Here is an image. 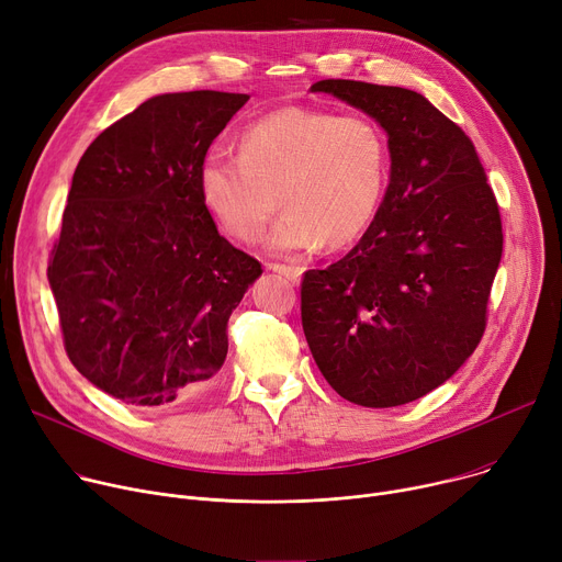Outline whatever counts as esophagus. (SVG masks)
Wrapping results in <instances>:
<instances>
[{
  "label": "esophagus",
  "instance_id": "obj_1",
  "mask_svg": "<svg viewBox=\"0 0 562 562\" xmlns=\"http://www.w3.org/2000/svg\"><path fill=\"white\" fill-rule=\"evenodd\" d=\"M269 271L280 273V276L289 278L291 282H297V280H301V276H303L301 267H291V265H269Z\"/></svg>",
  "mask_w": 562,
  "mask_h": 562
}]
</instances>
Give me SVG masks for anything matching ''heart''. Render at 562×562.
Masks as SVG:
<instances>
[{"instance_id":"heart-1","label":"heart","mask_w":562,"mask_h":562,"mask_svg":"<svg viewBox=\"0 0 562 562\" xmlns=\"http://www.w3.org/2000/svg\"><path fill=\"white\" fill-rule=\"evenodd\" d=\"M384 184L380 126L316 108L276 110L241 133L239 156L212 146L199 165L205 210L241 244L257 241L280 203L286 207L269 241L278 255L355 241L375 216Z\"/></svg>"}]
</instances>
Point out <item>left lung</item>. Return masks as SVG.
Returning a JSON list of instances; mask_svg holds the SVG:
<instances>
[{"instance_id":"left-lung-1","label":"left lung","mask_w":562,"mask_h":562,"mask_svg":"<svg viewBox=\"0 0 562 562\" xmlns=\"http://www.w3.org/2000/svg\"><path fill=\"white\" fill-rule=\"evenodd\" d=\"M312 92L386 131L391 178L359 244L303 276V329L344 400L400 406L450 380L481 341L504 246L497 199L472 139L423 94L346 79Z\"/></svg>"}]
</instances>
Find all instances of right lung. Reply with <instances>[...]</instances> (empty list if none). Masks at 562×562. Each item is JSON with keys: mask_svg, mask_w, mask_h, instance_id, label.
<instances>
[{"mask_svg": "<svg viewBox=\"0 0 562 562\" xmlns=\"http://www.w3.org/2000/svg\"><path fill=\"white\" fill-rule=\"evenodd\" d=\"M248 94H158L108 126L71 178L49 286L65 352L126 404L162 408L210 391L228 318L261 265L221 237L199 165Z\"/></svg>", "mask_w": 562, "mask_h": 562, "instance_id": "1", "label": "right lung"}]
</instances>
